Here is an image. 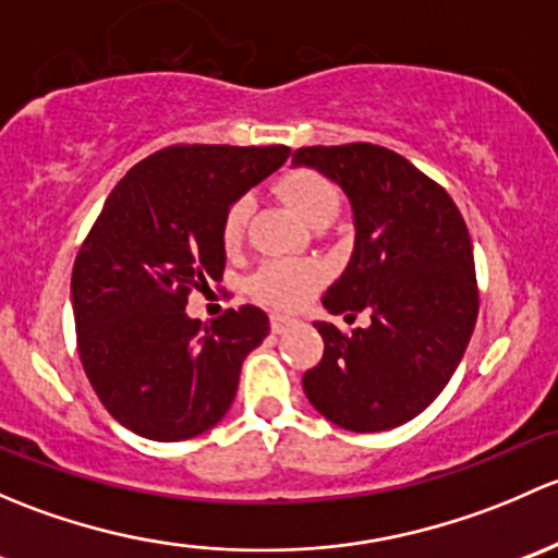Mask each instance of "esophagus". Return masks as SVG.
<instances>
[{"instance_id": "esophagus-1", "label": "esophagus", "mask_w": 558, "mask_h": 558, "mask_svg": "<svg viewBox=\"0 0 558 558\" xmlns=\"http://www.w3.org/2000/svg\"><path fill=\"white\" fill-rule=\"evenodd\" d=\"M292 325H295V319L287 317V314H271V330L277 332V336H281L284 330H290Z\"/></svg>"}]
</instances>
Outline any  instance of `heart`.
I'll return each mask as SVG.
<instances>
[{"label":"heart","instance_id":"heart-1","mask_svg":"<svg viewBox=\"0 0 558 558\" xmlns=\"http://www.w3.org/2000/svg\"><path fill=\"white\" fill-rule=\"evenodd\" d=\"M277 193L292 206L301 220L308 226L319 220H330L338 209V191L330 180L312 169H290L277 182ZM246 220H250V201L239 198L228 206L222 217V244L226 250H236L244 239ZM325 279V268L312 260H271L260 268L250 281V290L257 301L277 308H295L306 303L317 292Z\"/></svg>","mask_w":558,"mask_h":558}]
</instances>
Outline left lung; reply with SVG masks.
<instances>
[{
  "label": "left lung",
  "instance_id": "obj_1",
  "mask_svg": "<svg viewBox=\"0 0 558 558\" xmlns=\"http://www.w3.org/2000/svg\"><path fill=\"white\" fill-rule=\"evenodd\" d=\"M295 166L317 169L347 193L354 250L322 306L371 325L341 332L314 322L325 341L303 392L327 422L384 433L424 411L457 371L475 317L473 241L451 195L387 147H301Z\"/></svg>",
  "mask_w": 558,
  "mask_h": 558
}]
</instances>
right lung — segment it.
<instances>
[{
    "label": "right lung",
    "instance_id": "obj_1",
    "mask_svg": "<svg viewBox=\"0 0 558 558\" xmlns=\"http://www.w3.org/2000/svg\"><path fill=\"white\" fill-rule=\"evenodd\" d=\"M290 147L174 145L114 185L72 271L77 352L99 400L131 433L187 440L231 408L268 317L241 306L201 325L187 295L222 281V217Z\"/></svg>",
    "mask_w": 558,
    "mask_h": 558
}]
</instances>
